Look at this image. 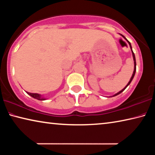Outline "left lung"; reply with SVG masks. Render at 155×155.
Instances as JSON below:
<instances>
[{"label": "left lung", "instance_id": "1", "mask_svg": "<svg viewBox=\"0 0 155 155\" xmlns=\"http://www.w3.org/2000/svg\"><path fill=\"white\" fill-rule=\"evenodd\" d=\"M121 35L123 36V37H124L125 39H126V40L127 41V42L129 43V45H130V49H131V51H132V56H133V60H134V71H133V74H132V77L130 78V81L128 82V83H127V85L126 87H125L124 89L123 90H121V91H120V92H117V94H115L114 95H113L112 97H115V96H117V95H118V94H121V93L123 92V91H124L125 89H126V88L128 86V85L130 84V83H131V81H132V79H133V78H134V74H135V72H136V59H135V56H134V52H133V51H132V46H131V44H130V43L127 40V38L125 37V36H124V35H122V34H121Z\"/></svg>", "mask_w": 155, "mask_h": 155}]
</instances>
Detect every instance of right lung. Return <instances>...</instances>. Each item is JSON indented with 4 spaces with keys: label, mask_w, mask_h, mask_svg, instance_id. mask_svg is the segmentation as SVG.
Instances as JSON below:
<instances>
[{
    "label": "right lung",
    "mask_w": 155,
    "mask_h": 155,
    "mask_svg": "<svg viewBox=\"0 0 155 155\" xmlns=\"http://www.w3.org/2000/svg\"><path fill=\"white\" fill-rule=\"evenodd\" d=\"M29 95H30L31 97L34 98V99H36L38 100H40V101H44L46 99H45V98L41 97V94H37V93H30V92H27Z\"/></svg>",
    "instance_id": "obj_1"
}]
</instances>
